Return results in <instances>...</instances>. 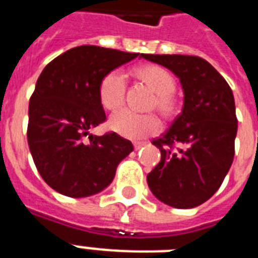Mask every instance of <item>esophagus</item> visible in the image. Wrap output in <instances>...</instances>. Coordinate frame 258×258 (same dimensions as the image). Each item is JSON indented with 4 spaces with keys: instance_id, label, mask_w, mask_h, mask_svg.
Returning <instances> with one entry per match:
<instances>
[{
    "instance_id": "esophagus-1",
    "label": "esophagus",
    "mask_w": 258,
    "mask_h": 258,
    "mask_svg": "<svg viewBox=\"0 0 258 258\" xmlns=\"http://www.w3.org/2000/svg\"><path fill=\"white\" fill-rule=\"evenodd\" d=\"M145 145H146V142H134V147H135V150H139Z\"/></svg>"
}]
</instances>
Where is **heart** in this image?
Returning <instances> with one entry per match:
<instances>
[{"mask_svg": "<svg viewBox=\"0 0 258 258\" xmlns=\"http://www.w3.org/2000/svg\"><path fill=\"white\" fill-rule=\"evenodd\" d=\"M130 75L153 92L149 109H157L163 119H171L179 111V97L175 92V79L169 71L157 64H143L131 70ZM97 96L101 107L109 112H115L123 107L125 97L124 79L115 71L104 75L97 88ZM109 127L121 137L142 139L157 134L161 123L154 113L138 115L130 111L115 113Z\"/></svg>", "mask_w": 258, "mask_h": 258, "instance_id": "obj_1", "label": "heart"}]
</instances>
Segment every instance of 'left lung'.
<instances>
[{"label":"left lung","instance_id":"1","mask_svg":"<svg viewBox=\"0 0 258 258\" xmlns=\"http://www.w3.org/2000/svg\"><path fill=\"white\" fill-rule=\"evenodd\" d=\"M141 57L169 68L184 93L182 112L153 141L162 157L147 183L163 204L196 208L220 188L234 158L237 116L232 88L198 56L142 53Z\"/></svg>","mask_w":258,"mask_h":258}]
</instances>
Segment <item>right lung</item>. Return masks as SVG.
<instances>
[{
  "label": "right lung",
  "mask_w": 258,
  "mask_h": 258,
  "mask_svg": "<svg viewBox=\"0 0 258 258\" xmlns=\"http://www.w3.org/2000/svg\"><path fill=\"white\" fill-rule=\"evenodd\" d=\"M138 56L76 46L53 58L37 79L29 100L28 145L42 179L62 196L80 198L101 191L134 150L116 133L96 137L89 130L105 121L97 96L100 80Z\"/></svg>",
  "instance_id": "obj_1"
}]
</instances>
